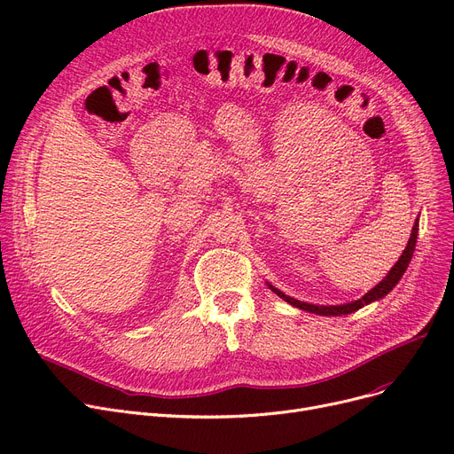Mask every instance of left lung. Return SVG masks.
Segmentation results:
<instances>
[{"label": "left lung", "instance_id": "8db88e82", "mask_svg": "<svg viewBox=\"0 0 454 454\" xmlns=\"http://www.w3.org/2000/svg\"><path fill=\"white\" fill-rule=\"evenodd\" d=\"M418 226H419V224H418V221H416V224H414V228H412V233H411V239H409L407 248L403 250L399 261L392 267V270L387 274V278H385L383 281H380L379 285H375V287H373L372 291H368L363 298L355 300V301H351V303H342V305H315V303L300 301V300H294V298H291V296H287V294H283L279 289L272 287L270 283H269V287H270V291L276 293L279 298H283L285 301H289L291 305H294V307H298V309H301V311H307V313H315V315H322V317H340V315H349V313H353V311H359L361 307H364V305H368V303H372V301H377V300H380V298H385V296L395 287V285L399 283V279L403 278L404 270H407V267H409V263H411L414 248H416L418 230H419Z\"/></svg>", "mask_w": 454, "mask_h": 454}]
</instances>
